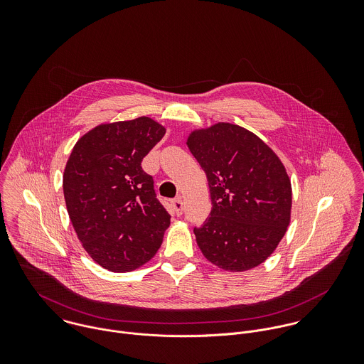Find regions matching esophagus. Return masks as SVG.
I'll return each instance as SVG.
<instances>
[{"instance_id": "1", "label": "esophagus", "mask_w": 364, "mask_h": 364, "mask_svg": "<svg viewBox=\"0 0 364 364\" xmlns=\"http://www.w3.org/2000/svg\"><path fill=\"white\" fill-rule=\"evenodd\" d=\"M172 208H173L175 213H176L178 215H181V214L183 213V202H182V198H181V196L172 200Z\"/></svg>"}]
</instances>
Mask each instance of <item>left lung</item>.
<instances>
[{"mask_svg":"<svg viewBox=\"0 0 364 364\" xmlns=\"http://www.w3.org/2000/svg\"><path fill=\"white\" fill-rule=\"evenodd\" d=\"M208 176L211 210L195 228L205 258L245 272L277 248L291 217V182L276 153L252 132L225 122L191 132L186 141Z\"/></svg>","mask_w":364,"mask_h":364,"instance_id":"obj_1","label":"left lung"}]
</instances>
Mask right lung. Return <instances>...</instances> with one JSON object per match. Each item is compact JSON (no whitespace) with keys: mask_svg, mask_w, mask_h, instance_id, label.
Returning a JSON list of instances; mask_svg holds the SVG:
<instances>
[{"mask_svg":"<svg viewBox=\"0 0 364 364\" xmlns=\"http://www.w3.org/2000/svg\"><path fill=\"white\" fill-rule=\"evenodd\" d=\"M165 127L141 116L102 123L74 146L63 175L65 206L84 250L105 269L126 273L151 259L171 215L156 200L141 161Z\"/></svg>","mask_w":364,"mask_h":364,"instance_id":"add662e5","label":"right lung"}]
</instances>
